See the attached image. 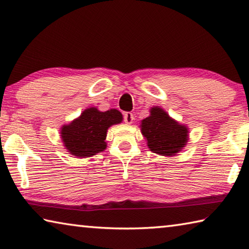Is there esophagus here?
I'll list each match as a JSON object with an SVG mask.
<instances>
[{"instance_id":"34e87169","label":"esophagus","mask_w":249,"mask_h":249,"mask_svg":"<svg viewBox=\"0 0 249 249\" xmlns=\"http://www.w3.org/2000/svg\"><path fill=\"white\" fill-rule=\"evenodd\" d=\"M123 117H124V122H125L126 124H132V123H133V121H134V115H133L132 113H130V112L125 113Z\"/></svg>"}]
</instances>
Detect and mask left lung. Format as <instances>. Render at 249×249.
Returning a JSON list of instances; mask_svg holds the SVG:
<instances>
[{
  "label": "left lung",
  "instance_id": "8db88e82",
  "mask_svg": "<svg viewBox=\"0 0 249 249\" xmlns=\"http://www.w3.org/2000/svg\"><path fill=\"white\" fill-rule=\"evenodd\" d=\"M142 133L151 151L161 156H172L184 147L188 128L170 119L160 107L150 109V116L142 121Z\"/></svg>",
  "mask_w": 249,
  "mask_h": 249
}]
</instances>
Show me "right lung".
<instances>
[{
  "mask_svg": "<svg viewBox=\"0 0 249 249\" xmlns=\"http://www.w3.org/2000/svg\"><path fill=\"white\" fill-rule=\"evenodd\" d=\"M123 120L121 112L113 108L100 112L95 107L83 111L77 120L61 128V138L69 153L78 157H91L107 148V132L109 126Z\"/></svg>",
  "mask_w": 249,
  "mask_h": 249,
  "instance_id": "add662e5",
  "label": "right lung"
}]
</instances>
